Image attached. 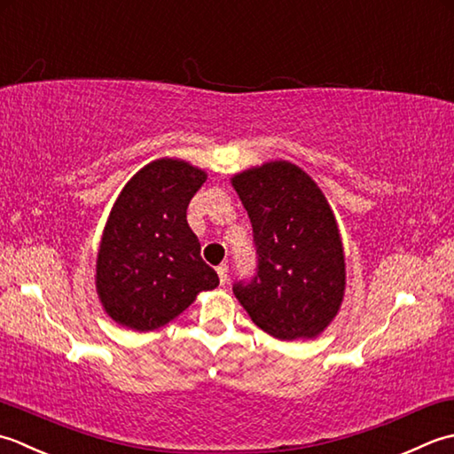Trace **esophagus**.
Instances as JSON below:
<instances>
[{
  "label": "esophagus",
  "mask_w": 454,
  "mask_h": 454,
  "mask_svg": "<svg viewBox=\"0 0 454 454\" xmlns=\"http://www.w3.org/2000/svg\"><path fill=\"white\" fill-rule=\"evenodd\" d=\"M217 276H219V282L225 286L227 278H229V266L227 264H219L217 266Z\"/></svg>",
  "instance_id": "esophagus-1"
}]
</instances>
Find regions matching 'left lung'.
<instances>
[{
    "instance_id": "obj_1",
    "label": "left lung",
    "mask_w": 454,
    "mask_h": 454,
    "mask_svg": "<svg viewBox=\"0 0 454 454\" xmlns=\"http://www.w3.org/2000/svg\"><path fill=\"white\" fill-rule=\"evenodd\" d=\"M253 225L256 274L233 292L254 325L280 340L313 339L345 295V254L327 198L300 166L266 162L231 178Z\"/></svg>"
}]
</instances>
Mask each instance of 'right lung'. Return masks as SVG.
Masks as SVG:
<instances>
[{
  "label": "right lung",
  "instance_id": "1",
  "mask_svg": "<svg viewBox=\"0 0 454 454\" xmlns=\"http://www.w3.org/2000/svg\"><path fill=\"white\" fill-rule=\"evenodd\" d=\"M207 174L178 159L138 170L111 209L96 262V288L107 316L133 331L178 317L200 292L217 288L203 262L186 209Z\"/></svg>",
  "mask_w": 454,
  "mask_h": 454
}]
</instances>
